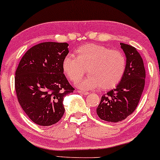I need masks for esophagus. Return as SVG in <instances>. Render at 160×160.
I'll list each match as a JSON object with an SVG mask.
<instances>
[{"label":"esophagus","instance_id":"34e87169","mask_svg":"<svg viewBox=\"0 0 160 160\" xmlns=\"http://www.w3.org/2000/svg\"><path fill=\"white\" fill-rule=\"evenodd\" d=\"M78 92L80 93V94H83V95H87V94H89L88 92H84V91H78Z\"/></svg>","mask_w":160,"mask_h":160}]
</instances>
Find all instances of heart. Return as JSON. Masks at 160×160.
Listing matches in <instances>:
<instances>
[{
	"label": "heart",
	"mask_w": 160,
	"mask_h": 160,
	"mask_svg": "<svg viewBox=\"0 0 160 160\" xmlns=\"http://www.w3.org/2000/svg\"><path fill=\"white\" fill-rule=\"evenodd\" d=\"M126 68L122 52L97 44H86L68 55L62 61V71L71 81L77 82L87 72L89 75L78 83L83 89H111L122 80Z\"/></svg>",
	"instance_id": "1"
}]
</instances>
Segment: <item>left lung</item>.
Returning a JSON list of instances; mask_svg holds the SVG:
<instances>
[{"instance_id": "left-lung-1", "label": "left lung", "mask_w": 160, "mask_h": 160, "mask_svg": "<svg viewBox=\"0 0 160 160\" xmlns=\"http://www.w3.org/2000/svg\"><path fill=\"white\" fill-rule=\"evenodd\" d=\"M126 57V68L117 87L101 98L97 114L101 120L117 122L137 107L145 86V70L140 54L134 46L120 43Z\"/></svg>"}]
</instances>
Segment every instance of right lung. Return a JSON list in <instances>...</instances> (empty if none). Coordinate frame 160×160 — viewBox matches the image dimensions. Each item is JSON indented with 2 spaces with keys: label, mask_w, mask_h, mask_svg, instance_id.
I'll list each match as a JSON object with an SVG mask.
<instances>
[{
  "label": "right lung",
  "mask_w": 160,
  "mask_h": 160,
  "mask_svg": "<svg viewBox=\"0 0 160 160\" xmlns=\"http://www.w3.org/2000/svg\"><path fill=\"white\" fill-rule=\"evenodd\" d=\"M68 46L67 43L56 42L37 44L26 52L16 70L18 102L30 120L39 125L58 122L65 112L63 98L74 90L62 71Z\"/></svg>",
  "instance_id": "obj_1"
}]
</instances>
